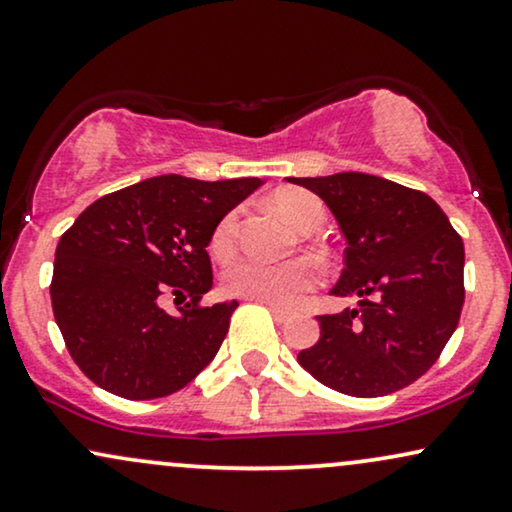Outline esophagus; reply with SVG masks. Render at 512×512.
I'll return each mask as SVG.
<instances>
[{
    "label": "esophagus",
    "mask_w": 512,
    "mask_h": 512,
    "mask_svg": "<svg viewBox=\"0 0 512 512\" xmlns=\"http://www.w3.org/2000/svg\"><path fill=\"white\" fill-rule=\"evenodd\" d=\"M263 306H268V311L273 313V318L277 320V323H287L289 318H292V311H287V308L282 306H275V304H266V301H261Z\"/></svg>",
    "instance_id": "obj_1"
}]
</instances>
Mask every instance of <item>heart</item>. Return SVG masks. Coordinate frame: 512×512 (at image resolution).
<instances>
[{
	"label": "heart",
	"instance_id": "heart-1",
	"mask_svg": "<svg viewBox=\"0 0 512 512\" xmlns=\"http://www.w3.org/2000/svg\"><path fill=\"white\" fill-rule=\"evenodd\" d=\"M280 213L301 232H315L325 220V208L320 199L301 189H289L275 197ZM237 239V211L225 213L213 227L211 251L213 256L227 258L235 249ZM318 282V273L308 261L270 263L256 256H242L232 261L223 273V287L227 294L242 296L251 301H266L275 306H294Z\"/></svg>",
	"mask_w": 512,
	"mask_h": 512
}]
</instances>
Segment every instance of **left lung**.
Listing matches in <instances>:
<instances>
[{
	"instance_id": "left-lung-1",
	"label": "left lung",
	"mask_w": 512,
	"mask_h": 512,
	"mask_svg": "<svg viewBox=\"0 0 512 512\" xmlns=\"http://www.w3.org/2000/svg\"><path fill=\"white\" fill-rule=\"evenodd\" d=\"M325 201L346 239L334 296L356 308L318 315L301 368L349 396H384L432 368L456 332L465 287L463 239L425 192L365 173L287 178Z\"/></svg>"
}]
</instances>
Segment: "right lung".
I'll list each match as a JSON object with an SVG mask.
<instances>
[{"label":"right lung","mask_w":512,"mask_h":512,"mask_svg":"<svg viewBox=\"0 0 512 512\" xmlns=\"http://www.w3.org/2000/svg\"><path fill=\"white\" fill-rule=\"evenodd\" d=\"M263 185L161 175L106 194L56 246L49 285L68 353L90 380L130 401L187 387L223 344L237 301L201 306L213 287V227ZM189 298L178 316L160 308Z\"/></svg>","instance_id":"add662e5"}]
</instances>
